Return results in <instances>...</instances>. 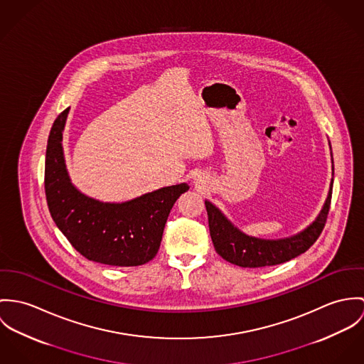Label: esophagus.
Listing matches in <instances>:
<instances>
[{
  "label": "esophagus",
  "mask_w": 364,
  "mask_h": 364,
  "mask_svg": "<svg viewBox=\"0 0 364 364\" xmlns=\"http://www.w3.org/2000/svg\"><path fill=\"white\" fill-rule=\"evenodd\" d=\"M194 183H196V186H198V187H200V184H201V180H200V178H194Z\"/></svg>",
  "instance_id": "obj_1"
}]
</instances>
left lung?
I'll use <instances>...</instances> for the list:
<instances>
[{"label":"left lung","mask_w":364,"mask_h":364,"mask_svg":"<svg viewBox=\"0 0 364 364\" xmlns=\"http://www.w3.org/2000/svg\"><path fill=\"white\" fill-rule=\"evenodd\" d=\"M331 149V144H329ZM329 191L317 218L301 232L282 239H261L245 235L212 202L205 200L209 233L216 252L230 264L242 268H259L278 265L306 252L323 232L333 186V159Z\"/></svg>","instance_id":"left-lung-1"}]
</instances>
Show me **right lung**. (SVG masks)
Returning <instances> with one entry per match:
<instances>
[{"label": "right lung", "instance_id": "right-lung-1", "mask_svg": "<svg viewBox=\"0 0 364 364\" xmlns=\"http://www.w3.org/2000/svg\"><path fill=\"white\" fill-rule=\"evenodd\" d=\"M70 107L53 124L46 151L44 188L48 210L61 233L93 262L138 267L158 252L168 213L187 183L163 187L122 202H105L83 194L67 170L63 132Z\"/></svg>", "mask_w": 364, "mask_h": 364}]
</instances>
